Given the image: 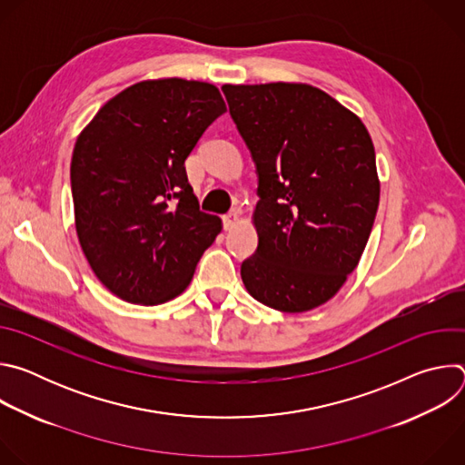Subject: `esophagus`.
I'll use <instances>...</instances> for the list:
<instances>
[{
    "label": "esophagus",
    "instance_id": "1",
    "mask_svg": "<svg viewBox=\"0 0 465 465\" xmlns=\"http://www.w3.org/2000/svg\"><path fill=\"white\" fill-rule=\"evenodd\" d=\"M239 223V213L237 212H230L223 217V224H224V230H232L235 224Z\"/></svg>",
    "mask_w": 465,
    "mask_h": 465
}]
</instances>
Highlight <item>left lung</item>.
Here are the masks:
<instances>
[{"instance_id": "8db88e82", "label": "left lung", "mask_w": 465, "mask_h": 465, "mask_svg": "<svg viewBox=\"0 0 465 465\" xmlns=\"http://www.w3.org/2000/svg\"><path fill=\"white\" fill-rule=\"evenodd\" d=\"M230 115L257 171V250L242 261L262 305L305 312L355 271L379 208L375 151L364 123L300 83L224 84Z\"/></svg>"}]
</instances>
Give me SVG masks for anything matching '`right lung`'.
I'll return each mask as SVG.
<instances>
[{
	"label": "right lung",
	"mask_w": 465,
	"mask_h": 465,
	"mask_svg": "<svg viewBox=\"0 0 465 465\" xmlns=\"http://www.w3.org/2000/svg\"><path fill=\"white\" fill-rule=\"evenodd\" d=\"M224 112L213 84L143 81L81 132L72 156L75 228L92 271L117 298H176L221 233V219L198 208L183 163Z\"/></svg>",
	"instance_id": "1"
}]
</instances>
